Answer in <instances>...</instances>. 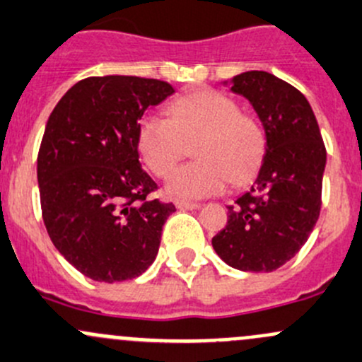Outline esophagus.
<instances>
[{
  "instance_id": "esophagus-1",
  "label": "esophagus",
  "mask_w": 362,
  "mask_h": 362,
  "mask_svg": "<svg viewBox=\"0 0 362 362\" xmlns=\"http://www.w3.org/2000/svg\"><path fill=\"white\" fill-rule=\"evenodd\" d=\"M175 204H177L178 210H197V208L201 206L199 203H191V201H182V199H178Z\"/></svg>"
}]
</instances>
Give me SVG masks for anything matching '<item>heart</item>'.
<instances>
[{
  "instance_id": "obj_1",
  "label": "heart",
  "mask_w": 362,
  "mask_h": 362,
  "mask_svg": "<svg viewBox=\"0 0 362 362\" xmlns=\"http://www.w3.org/2000/svg\"><path fill=\"white\" fill-rule=\"evenodd\" d=\"M139 151L156 177H166L192 146L196 161L170 175L166 189L199 199L230 184L248 182L264 161L267 135L253 114L241 112L229 95L197 90L171 102L168 119L147 114L139 124Z\"/></svg>"
}]
</instances>
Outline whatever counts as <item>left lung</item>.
Returning <instances> with one entry per match:
<instances>
[{"mask_svg": "<svg viewBox=\"0 0 362 362\" xmlns=\"http://www.w3.org/2000/svg\"><path fill=\"white\" fill-rule=\"evenodd\" d=\"M232 81L260 117L267 149L253 187L227 206L226 229L211 245L230 267L272 272L298 253L317 222L326 147L310 104L290 83L265 71Z\"/></svg>", "mask_w": 362, "mask_h": 362, "instance_id": "obj_1", "label": "left lung"}]
</instances>
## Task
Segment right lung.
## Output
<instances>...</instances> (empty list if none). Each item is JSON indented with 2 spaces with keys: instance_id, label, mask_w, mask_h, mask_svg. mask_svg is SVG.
<instances>
[{
  "instance_id": "add662e5",
  "label": "right lung",
  "mask_w": 362,
  "mask_h": 362,
  "mask_svg": "<svg viewBox=\"0 0 362 362\" xmlns=\"http://www.w3.org/2000/svg\"><path fill=\"white\" fill-rule=\"evenodd\" d=\"M173 86L139 76H91L55 105L40 152L41 215L55 248L93 281L140 276L158 255L173 203L139 161V119Z\"/></svg>"
}]
</instances>
